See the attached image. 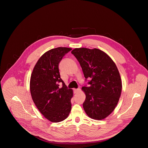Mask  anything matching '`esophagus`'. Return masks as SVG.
Listing matches in <instances>:
<instances>
[{
	"instance_id": "obj_1",
	"label": "esophagus",
	"mask_w": 148,
	"mask_h": 148,
	"mask_svg": "<svg viewBox=\"0 0 148 148\" xmlns=\"http://www.w3.org/2000/svg\"><path fill=\"white\" fill-rule=\"evenodd\" d=\"M79 91V88H77V89H74V93H75V94L77 93V92H78Z\"/></svg>"
}]
</instances>
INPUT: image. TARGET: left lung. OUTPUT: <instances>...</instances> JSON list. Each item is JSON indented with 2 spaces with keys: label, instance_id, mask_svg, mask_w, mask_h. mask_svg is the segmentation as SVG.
<instances>
[{
  "label": "left lung",
  "instance_id": "8db88e82",
  "mask_svg": "<svg viewBox=\"0 0 148 148\" xmlns=\"http://www.w3.org/2000/svg\"><path fill=\"white\" fill-rule=\"evenodd\" d=\"M76 57L89 86L82 90L86 95L83 108L91 118L101 120L110 115L119 101L122 81L117 67L111 57L98 49L76 48Z\"/></svg>",
  "mask_w": 148,
  "mask_h": 148
}]
</instances>
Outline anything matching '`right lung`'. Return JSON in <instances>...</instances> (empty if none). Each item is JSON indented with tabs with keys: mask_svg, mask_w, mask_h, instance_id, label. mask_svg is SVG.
I'll return each instance as SVG.
<instances>
[{
	"mask_svg": "<svg viewBox=\"0 0 148 148\" xmlns=\"http://www.w3.org/2000/svg\"><path fill=\"white\" fill-rule=\"evenodd\" d=\"M72 49L57 47L46 52L38 59L32 71L30 90L32 99L42 115L49 121L66 119L71 110L73 90L68 89L60 78L58 64ZM62 82V87L58 83Z\"/></svg>",
	"mask_w": 148,
	"mask_h": 148,
	"instance_id": "right-lung-1",
	"label": "right lung"
}]
</instances>
